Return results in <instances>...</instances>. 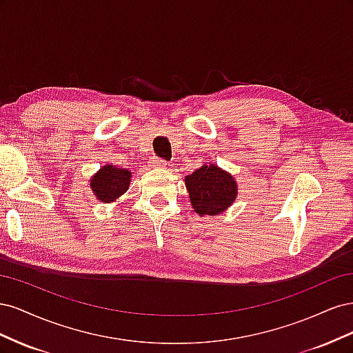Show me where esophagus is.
Masks as SVG:
<instances>
[{
  "label": "esophagus",
  "instance_id": "obj_1",
  "mask_svg": "<svg viewBox=\"0 0 353 353\" xmlns=\"http://www.w3.org/2000/svg\"><path fill=\"white\" fill-rule=\"evenodd\" d=\"M150 166L154 169H166L168 162H165V160H162V159H153L150 162Z\"/></svg>",
  "mask_w": 353,
  "mask_h": 353
}]
</instances>
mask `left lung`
I'll list each match as a JSON object with an SVG mask.
<instances>
[{
    "label": "left lung",
    "instance_id": "8db88e82",
    "mask_svg": "<svg viewBox=\"0 0 353 353\" xmlns=\"http://www.w3.org/2000/svg\"><path fill=\"white\" fill-rule=\"evenodd\" d=\"M184 179L191 206L200 216L221 215L239 196L236 178L215 163H205Z\"/></svg>",
    "mask_w": 353,
    "mask_h": 353
}]
</instances>
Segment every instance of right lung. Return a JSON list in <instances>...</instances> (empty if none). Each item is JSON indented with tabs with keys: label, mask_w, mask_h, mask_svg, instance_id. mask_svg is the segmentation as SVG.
<instances>
[{
	"label": "right lung",
	"mask_w": 353,
	"mask_h": 353,
	"mask_svg": "<svg viewBox=\"0 0 353 353\" xmlns=\"http://www.w3.org/2000/svg\"><path fill=\"white\" fill-rule=\"evenodd\" d=\"M131 170L117 168L113 163L101 166L90 179L94 197L100 203H116L123 196L131 184Z\"/></svg>",
	"instance_id": "add662e5"
}]
</instances>
